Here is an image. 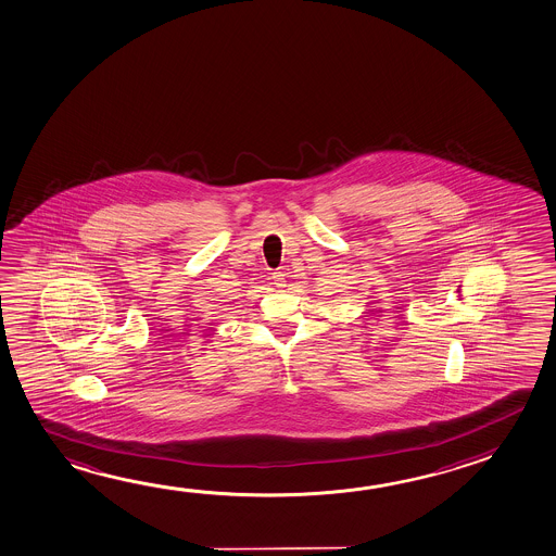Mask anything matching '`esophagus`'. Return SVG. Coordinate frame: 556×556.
<instances>
[{
    "instance_id": "esophagus-1",
    "label": "esophagus",
    "mask_w": 556,
    "mask_h": 556,
    "mask_svg": "<svg viewBox=\"0 0 556 556\" xmlns=\"http://www.w3.org/2000/svg\"><path fill=\"white\" fill-rule=\"evenodd\" d=\"M283 276H286V274H282V273H274L273 274V282H274V286H278V288H282V286H286V278H283Z\"/></svg>"
}]
</instances>
